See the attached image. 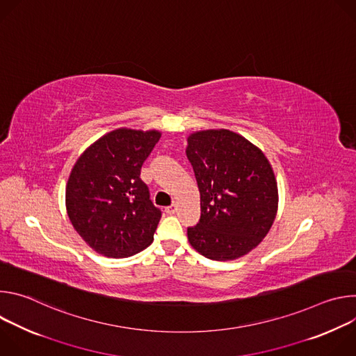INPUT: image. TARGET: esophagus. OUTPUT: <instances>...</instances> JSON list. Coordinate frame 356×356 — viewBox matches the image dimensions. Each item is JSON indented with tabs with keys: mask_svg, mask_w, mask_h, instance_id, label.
Instances as JSON below:
<instances>
[{
	"mask_svg": "<svg viewBox=\"0 0 356 356\" xmlns=\"http://www.w3.org/2000/svg\"><path fill=\"white\" fill-rule=\"evenodd\" d=\"M165 211L169 214V216H172V214H175L176 211H177V204H172V206H169V207H166L165 209Z\"/></svg>",
	"mask_w": 356,
	"mask_h": 356,
	"instance_id": "34e87169",
	"label": "esophagus"
}]
</instances>
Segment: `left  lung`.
Instances as JSON below:
<instances>
[{"mask_svg": "<svg viewBox=\"0 0 356 356\" xmlns=\"http://www.w3.org/2000/svg\"><path fill=\"white\" fill-rule=\"evenodd\" d=\"M186 155L200 190L201 217L190 245L213 261H234L257 248L277 213V183L264 152L228 129L187 138Z\"/></svg>", "mask_w": 356, "mask_h": 356, "instance_id": "left-lung-1", "label": "left lung"}]
</instances>
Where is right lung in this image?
<instances>
[{"label":"right lung","mask_w":356,"mask_h":356,"mask_svg":"<svg viewBox=\"0 0 356 356\" xmlns=\"http://www.w3.org/2000/svg\"><path fill=\"white\" fill-rule=\"evenodd\" d=\"M159 131L120 128L90 145L66 186L72 225L90 248L107 258H127L147 248L161 220L140 168Z\"/></svg>","instance_id":"obj_1"}]
</instances>
